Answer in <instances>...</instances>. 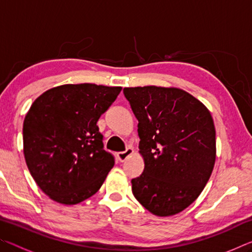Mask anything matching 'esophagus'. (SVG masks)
<instances>
[{
	"label": "esophagus",
	"instance_id": "obj_1",
	"mask_svg": "<svg viewBox=\"0 0 252 252\" xmlns=\"http://www.w3.org/2000/svg\"><path fill=\"white\" fill-rule=\"evenodd\" d=\"M133 152H134L133 149H132L131 147L126 148V151H122V152H119V153H118L119 160H120L121 162H125V161L127 159V158L133 155Z\"/></svg>",
	"mask_w": 252,
	"mask_h": 252
}]
</instances>
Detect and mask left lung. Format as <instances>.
<instances>
[{"label":"left lung","mask_w":252,"mask_h":252,"mask_svg":"<svg viewBox=\"0 0 252 252\" xmlns=\"http://www.w3.org/2000/svg\"><path fill=\"white\" fill-rule=\"evenodd\" d=\"M138 119L144 170L132 179V192L158 217L173 216L192 203L216 161V130L209 110L177 88H125Z\"/></svg>","instance_id":"8db88e82"}]
</instances>
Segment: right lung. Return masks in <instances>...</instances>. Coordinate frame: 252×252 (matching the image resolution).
<instances>
[{
	"instance_id": "obj_1",
	"label": "right lung",
	"mask_w": 252,
	"mask_h": 252,
	"mask_svg": "<svg viewBox=\"0 0 252 252\" xmlns=\"http://www.w3.org/2000/svg\"><path fill=\"white\" fill-rule=\"evenodd\" d=\"M121 87L92 83L50 89L33 102L23 123V152L34 181L62 204L97 192L114 165L96 122Z\"/></svg>"
}]
</instances>
